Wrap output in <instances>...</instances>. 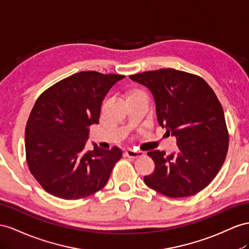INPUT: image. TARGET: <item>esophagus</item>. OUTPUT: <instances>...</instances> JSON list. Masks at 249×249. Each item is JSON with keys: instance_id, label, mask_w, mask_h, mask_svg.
<instances>
[{"instance_id": "34e87169", "label": "esophagus", "mask_w": 249, "mask_h": 249, "mask_svg": "<svg viewBox=\"0 0 249 249\" xmlns=\"http://www.w3.org/2000/svg\"><path fill=\"white\" fill-rule=\"evenodd\" d=\"M124 155H125V157H127V158L136 159V158L141 157V156L143 155V152H142V151H135V150H132V149H127V150H125Z\"/></svg>"}]
</instances>
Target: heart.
Returning a JSON list of instances; mask_svg holds the SVG:
<instances>
[{
	"label": "heart",
	"mask_w": 249,
	"mask_h": 249,
	"mask_svg": "<svg viewBox=\"0 0 249 249\" xmlns=\"http://www.w3.org/2000/svg\"><path fill=\"white\" fill-rule=\"evenodd\" d=\"M143 95H145V93H144V91L141 90V89L132 88V89H130V90L126 92V100L138 98V97H143Z\"/></svg>",
	"instance_id": "obj_1"
}]
</instances>
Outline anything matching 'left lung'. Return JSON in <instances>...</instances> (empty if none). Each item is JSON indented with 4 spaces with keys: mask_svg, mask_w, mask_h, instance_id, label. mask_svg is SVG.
Segmentation results:
<instances>
[{
    "mask_svg": "<svg viewBox=\"0 0 249 249\" xmlns=\"http://www.w3.org/2000/svg\"><path fill=\"white\" fill-rule=\"evenodd\" d=\"M154 94L158 122L177 138L178 149L166 156L151 150L155 171L144 177L149 188L170 197L194 196L218 175L228 150L224 111L201 76L174 68L129 75Z\"/></svg>",
    "mask_w": 249,
    "mask_h": 249,
    "instance_id": "left-lung-1",
    "label": "left lung"
}]
</instances>
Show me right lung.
Wrapping results in <instances>:
<instances>
[{"instance_id":"right-lung-1","label":"right lung","mask_w":249,"mask_h":249,"mask_svg":"<svg viewBox=\"0 0 249 249\" xmlns=\"http://www.w3.org/2000/svg\"><path fill=\"white\" fill-rule=\"evenodd\" d=\"M122 74L81 71L46 89L31 110L25 150L31 175L43 189L64 200L83 199L103 188L121 158L118 147L85 151L89 128Z\"/></svg>"}]
</instances>
